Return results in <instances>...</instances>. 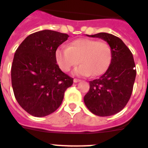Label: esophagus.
Wrapping results in <instances>:
<instances>
[{"label": "esophagus", "instance_id": "obj_1", "mask_svg": "<svg viewBox=\"0 0 148 148\" xmlns=\"http://www.w3.org/2000/svg\"><path fill=\"white\" fill-rule=\"evenodd\" d=\"M81 82V80L80 79H77V78H74V83H77V82Z\"/></svg>", "mask_w": 148, "mask_h": 148}]
</instances>
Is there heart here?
<instances>
[{"instance_id": "obj_1", "label": "heart", "mask_w": 148, "mask_h": 148, "mask_svg": "<svg viewBox=\"0 0 148 148\" xmlns=\"http://www.w3.org/2000/svg\"><path fill=\"white\" fill-rule=\"evenodd\" d=\"M56 60L60 68L64 72H69L80 63L82 64L74 70V74L99 76L110 66L112 50L105 41L80 38L72 41L68 47H59L56 51Z\"/></svg>"}]
</instances>
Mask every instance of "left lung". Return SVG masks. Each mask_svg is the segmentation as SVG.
Masks as SVG:
<instances>
[{
	"label": "left lung",
	"instance_id": "obj_1",
	"mask_svg": "<svg viewBox=\"0 0 148 148\" xmlns=\"http://www.w3.org/2000/svg\"><path fill=\"white\" fill-rule=\"evenodd\" d=\"M106 40L112 50V60L107 71L89 82L90 88L84 102L91 112L100 117L119 113L132 95L136 71L133 56L122 40L108 33L89 35Z\"/></svg>",
	"mask_w": 148,
	"mask_h": 148
}]
</instances>
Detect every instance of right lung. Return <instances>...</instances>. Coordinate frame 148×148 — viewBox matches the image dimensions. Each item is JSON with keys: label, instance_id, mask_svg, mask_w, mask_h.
Listing matches in <instances>:
<instances>
[{"label": "right lung", "instance_id": "right-lung-1", "mask_svg": "<svg viewBox=\"0 0 148 148\" xmlns=\"http://www.w3.org/2000/svg\"><path fill=\"white\" fill-rule=\"evenodd\" d=\"M66 34L45 29L25 38L16 49L11 76L16 100L34 117H45L60 107L73 78L56 63V51L67 40Z\"/></svg>", "mask_w": 148, "mask_h": 148}]
</instances>
